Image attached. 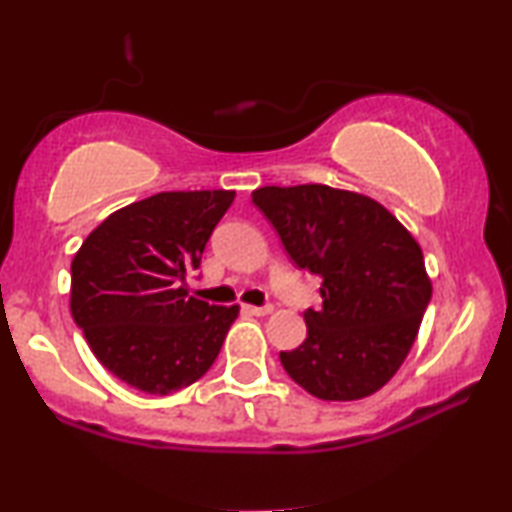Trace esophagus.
Returning a JSON list of instances; mask_svg holds the SVG:
<instances>
[{"instance_id": "esophagus-1", "label": "esophagus", "mask_w": 512, "mask_h": 512, "mask_svg": "<svg viewBox=\"0 0 512 512\" xmlns=\"http://www.w3.org/2000/svg\"><path fill=\"white\" fill-rule=\"evenodd\" d=\"M244 312L254 314V317H265V314L272 312V305H263V307H256V305H244Z\"/></svg>"}]
</instances>
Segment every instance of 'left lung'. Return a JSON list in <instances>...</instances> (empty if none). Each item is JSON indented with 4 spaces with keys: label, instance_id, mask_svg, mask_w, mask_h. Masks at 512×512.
<instances>
[{
    "label": "left lung",
    "instance_id": "8db88e82",
    "mask_svg": "<svg viewBox=\"0 0 512 512\" xmlns=\"http://www.w3.org/2000/svg\"><path fill=\"white\" fill-rule=\"evenodd\" d=\"M298 268L321 277L307 338L279 352L282 366L321 401H356L382 389L408 356L431 300L422 249L380 202L324 184L251 193Z\"/></svg>",
    "mask_w": 512,
    "mask_h": 512
}]
</instances>
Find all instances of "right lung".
<instances>
[{"mask_svg":"<svg viewBox=\"0 0 512 512\" xmlns=\"http://www.w3.org/2000/svg\"><path fill=\"white\" fill-rule=\"evenodd\" d=\"M235 191H170L107 216L72 261V317L109 373L167 396L212 368L240 307L188 296L186 275Z\"/></svg>","mask_w":512,"mask_h":512,"instance_id":"add662e5","label":"right lung"}]
</instances>
